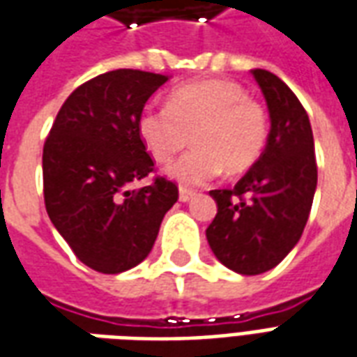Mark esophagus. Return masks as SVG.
<instances>
[{
    "label": "esophagus",
    "instance_id": "esophagus-1",
    "mask_svg": "<svg viewBox=\"0 0 357 357\" xmlns=\"http://www.w3.org/2000/svg\"><path fill=\"white\" fill-rule=\"evenodd\" d=\"M193 189H187V187H179V201L181 202H189L195 197Z\"/></svg>",
    "mask_w": 357,
    "mask_h": 357
}]
</instances>
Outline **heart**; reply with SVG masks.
I'll list each match as a JSON object with an SVG mask.
<instances>
[{"mask_svg": "<svg viewBox=\"0 0 357 357\" xmlns=\"http://www.w3.org/2000/svg\"><path fill=\"white\" fill-rule=\"evenodd\" d=\"M137 133L156 162H168L193 139L195 147L168 166V176L201 185L224 168L227 174L252 168L268 145L269 118L239 84L204 80L172 89L164 107H143Z\"/></svg>", "mask_w": 357, "mask_h": 357, "instance_id": "obj_1", "label": "heart"}]
</instances>
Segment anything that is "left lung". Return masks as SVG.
I'll use <instances>...</instances> for the list:
<instances>
[{
	"instance_id": "left-lung-1",
	"label": "left lung",
	"mask_w": 357,
	"mask_h": 357,
	"mask_svg": "<svg viewBox=\"0 0 357 357\" xmlns=\"http://www.w3.org/2000/svg\"><path fill=\"white\" fill-rule=\"evenodd\" d=\"M271 118L264 155L233 189L210 195L218 214L206 239L220 262L258 275L289 255L306 227L317 185L314 133L298 97L275 74L252 70Z\"/></svg>"
}]
</instances>
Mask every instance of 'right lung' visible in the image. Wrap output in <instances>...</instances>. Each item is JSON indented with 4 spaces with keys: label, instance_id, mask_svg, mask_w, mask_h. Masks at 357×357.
I'll use <instances>...</instances> for the list:
<instances>
[{
    "label": "right lung",
    "instance_id": "obj_1",
    "mask_svg": "<svg viewBox=\"0 0 357 357\" xmlns=\"http://www.w3.org/2000/svg\"><path fill=\"white\" fill-rule=\"evenodd\" d=\"M168 76L133 68L99 74L68 95L43 145V201L78 260L101 273L143 262L178 185L155 176L137 116Z\"/></svg>",
    "mask_w": 357,
    "mask_h": 357
}]
</instances>
